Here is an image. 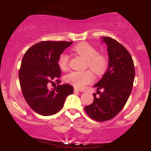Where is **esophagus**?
Segmentation results:
<instances>
[{"label":"esophagus","instance_id":"1","mask_svg":"<svg viewBox=\"0 0 151 151\" xmlns=\"http://www.w3.org/2000/svg\"><path fill=\"white\" fill-rule=\"evenodd\" d=\"M74 90H75V91H78V92H84V90L81 89V88H74Z\"/></svg>","mask_w":151,"mask_h":151}]
</instances>
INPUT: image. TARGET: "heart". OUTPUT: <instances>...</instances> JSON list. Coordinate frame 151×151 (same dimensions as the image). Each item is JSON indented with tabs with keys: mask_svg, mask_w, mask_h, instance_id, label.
I'll return each instance as SVG.
<instances>
[{
	"mask_svg": "<svg viewBox=\"0 0 151 151\" xmlns=\"http://www.w3.org/2000/svg\"><path fill=\"white\" fill-rule=\"evenodd\" d=\"M73 50L86 60V65L97 75H101L106 71L107 59L104 55L98 53L97 49L88 43L82 42L75 45ZM69 55L66 53L60 55L58 65L63 71L68 69ZM65 80L67 83L76 87L82 88L94 80V76L91 71L70 72L65 76Z\"/></svg>",
	"mask_w": 151,
	"mask_h": 151,
	"instance_id": "heart-1",
	"label": "heart"
}]
</instances>
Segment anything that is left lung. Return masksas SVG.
<instances>
[{
	"instance_id": "1",
	"label": "left lung",
	"mask_w": 151,
	"mask_h": 151,
	"mask_svg": "<svg viewBox=\"0 0 151 151\" xmlns=\"http://www.w3.org/2000/svg\"><path fill=\"white\" fill-rule=\"evenodd\" d=\"M101 39L107 46L109 67L94 85L100 96L94 93L92 104L84 107L88 116L98 122L112 119L120 112L131 95L135 75L133 60L127 49L110 37Z\"/></svg>"
}]
</instances>
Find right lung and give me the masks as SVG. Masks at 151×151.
Returning <instances> with one entry per match:
<instances>
[{
  "label": "right lung",
  "instance_id": "right-lung-1",
  "mask_svg": "<svg viewBox=\"0 0 151 151\" xmlns=\"http://www.w3.org/2000/svg\"><path fill=\"white\" fill-rule=\"evenodd\" d=\"M72 43L42 41L30 47L22 58L19 70L20 87L29 106L38 114H55L63 107L66 98L73 93V87L68 84L49 88L54 82H60L58 60Z\"/></svg>",
  "mask_w": 151,
  "mask_h": 151
}]
</instances>
